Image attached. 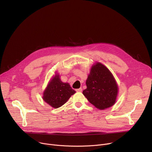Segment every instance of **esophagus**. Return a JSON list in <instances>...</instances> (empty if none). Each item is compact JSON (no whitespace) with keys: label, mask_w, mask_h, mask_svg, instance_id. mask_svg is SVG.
<instances>
[{"label":"esophagus","mask_w":152,"mask_h":152,"mask_svg":"<svg viewBox=\"0 0 152 152\" xmlns=\"http://www.w3.org/2000/svg\"><path fill=\"white\" fill-rule=\"evenodd\" d=\"M82 90H83V89H82L81 87V88L77 89H76V92H81L82 91Z\"/></svg>","instance_id":"34e87169"}]
</instances>
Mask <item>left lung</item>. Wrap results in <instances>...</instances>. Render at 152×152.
<instances>
[{
	"label": "left lung",
	"mask_w": 152,
	"mask_h": 152,
	"mask_svg": "<svg viewBox=\"0 0 152 152\" xmlns=\"http://www.w3.org/2000/svg\"><path fill=\"white\" fill-rule=\"evenodd\" d=\"M86 84L87 88L83 94L95 107L104 110L115 104L118 87L113 75L105 66L99 62L94 65Z\"/></svg>",
	"instance_id": "1"
}]
</instances>
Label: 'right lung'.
Here are the masks:
<instances>
[{
	"label": "right lung",
	"mask_w": 152,
	"mask_h": 152,
	"mask_svg": "<svg viewBox=\"0 0 152 152\" xmlns=\"http://www.w3.org/2000/svg\"><path fill=\"white\" fill-rule=\"evenodd\" d=\"M76 92L68 83H63L57 74L48 84L43 94V100L54 108L61 107Z\"/></svg>",
	"instance_id": "add662e5"
}]
</instances>
